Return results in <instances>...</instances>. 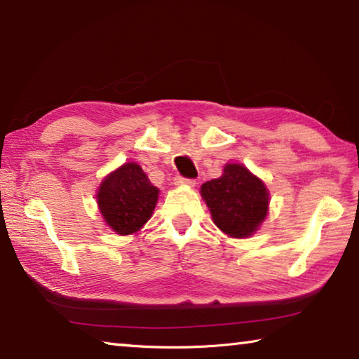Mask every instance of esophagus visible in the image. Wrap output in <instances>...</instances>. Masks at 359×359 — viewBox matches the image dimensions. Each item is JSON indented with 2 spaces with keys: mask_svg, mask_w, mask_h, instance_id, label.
Masks as SVG:
<instances>
[{
  "mask_svg": "<svg viewBox=\"0 0 359 359\" xmlns=\"http://www.w3.org/2000/svg\"><path fill=\"white\" fill-rule=\"evenodd\" d=\"M174 184L175 185H190V187H193L194 180L193 179H185V177H182V175H177V177L174 179Z\"/></svg>",
  "mask_w": 359,
  "mask_h": 359,
  "instance_id": "esophagus-1",
  "label": "esophagus"
}]
</instances>
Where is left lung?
Instances as JSON below:
<instances>
[{
	"instance_id": "left-lung-1",
	"label": "left lung",
	"mask_w": 359,
	"mask_h": 359,
	"mask_svg": "<svg viewBox=\"0 0 359 359\" xmlns=\"http://www.w3.org/2000/svg\"><path fill=\"white\" fill-rule=\"evenodd\" d=\"M214 223L231 238H248L266 218L269 193L242 165H226L220 179L201 187Z\"/></svg>"
}]
</instances>
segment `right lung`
I'll return each mask as SVG.
<instances>
[{
	"label": "right lung",
	"mask_w": 359,
	"mask_h": 359,
	"mask_svg": "<svg viewBox=\"0 0 359 359\" xmlns=\"http://www.w3.org/2000/svg\"><path fill=\"white\" fill-rule=\"evenodd\" d=\"M158 201V188L151 185L142 168L125 163L102 180L98 205L106 223L115 233L126 236L144 226Z\"/></svg>",
	"instance_id": "add662e5"
}]
</instances>
